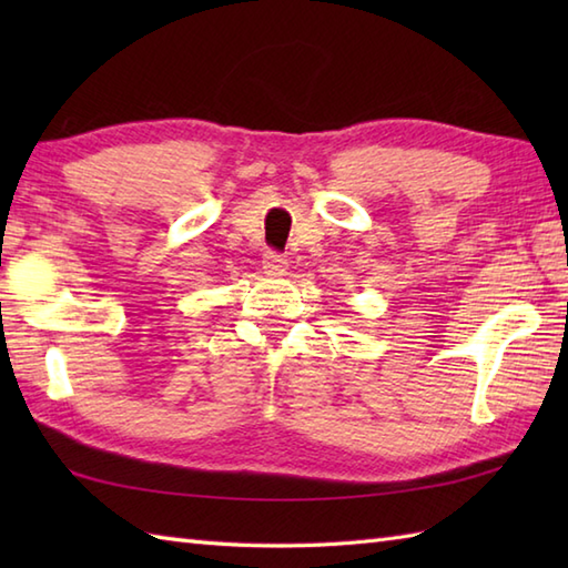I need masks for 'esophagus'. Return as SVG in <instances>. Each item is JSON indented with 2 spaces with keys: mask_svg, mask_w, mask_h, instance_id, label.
<instances>
[{
  "mask_svg": "<svg viewBox=\"0 0 568 568\" xmlns=\"http://www.w3.org/2000/svg\"><path fill=\"white\" fill-rule=\"evenodd\" d=\"M263 271L268 275H283L287 271V258L277 251H265L263 253Z\"/></svg>",
  "mask_w": 568,
  "mask_h": 568,
  "instance_id": "1",
  "label": "esophagus"
}]
</instances>
